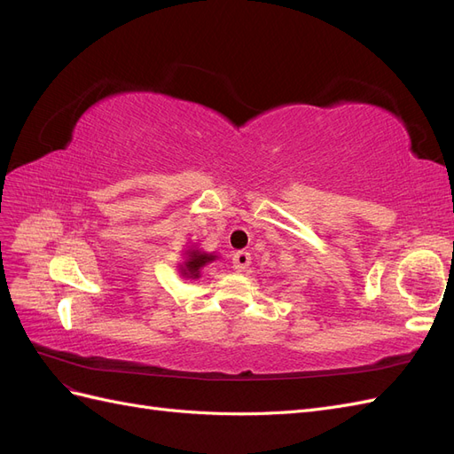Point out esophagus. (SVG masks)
Listing matches in <instances>:
<instances>
[{
	"instance_id": "obj_1",
	"label": "esophagus",
	"mask_w": 454,
	"mask_h": 454,
	"mask_svg": "<svg viewBox=\"0 0 454 454\" xmlns=\"http://www.w3.org/2000/svg\"><path fill=\"white\" fill-rule=\"evenodd\" d=\"M231 263H232V269H235L237 272H244L246 269L250 267L252 257H250L248 252H235V254H232Z\"/></svg>"
}]
</instances>
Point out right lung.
<instances>
[{
	"mask_svg": "<svg viewBox=\"0 0 454 454\" xmlns=\"http://www.w3.org/2000/svg\"><path fill=\"white\" fill-rule=\"evenodd\" d=\"M215 257H217V255H214V254H206V252L191 248V250L187 252V259L180 265L182 277H185V278H199V277H200V269H202L204 265L212 263V261H214Z\"/></svg>",
	"mask_w": 454,
	"mask_h": 454,
	"instance_id": "add662e5",
	"label": "right lung"
}]
</instances>
